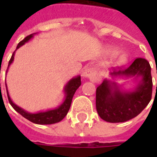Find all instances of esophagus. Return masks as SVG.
Here are the masks:
<instances>
[{"mask_svg":"<svg viewBox=\"0 0 157 157\" xmlns=\"http://www.w3.org/2000/svg\"><path fill=\"white\" fill-rule=\"evenodd\" d=\"M83 76L85 78H89L91 81H97L100 78V72L97 66H90L85 70L83 72Z\"/></svg>","mask_w":157,"mask_h":157,"instance_id":"1","label":"esophagus"}]
</instances>
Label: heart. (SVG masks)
I'll return each instance as SVG.
<instances>
[{"label":"heart","instance_id":"obj_1","mask_svg":"<svg viewBox=\"0 0 157 157\" xmlns=\"http://www.w3.org/2000/svg\"><path fill=\"white\" fill-rule=\"evenodd\" d=\"M128 61V57L125 53H121L118 57V62L119 63H125Z\"/></svg>","mask_w":157,"mask_h":157}]
</instances>
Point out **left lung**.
Masks as SVG:
<instances>
[{"mask_svg":"<svg viewBox=\"0 0 157 157\" xmlns=\"http://www.w3.org/2000/svg\"><path fill=\"white\" fill-rule=\"evenodd\" d=\"M96 90V109L100 117L111 123L125 122L136 117L148 105L152 95V77L149 63L136 58L126 70L110 72ZM132 78L135 86L125 88L114 80ZM157 90V85H156Z\"/></svg>","mask_w":157,"mask_h":157,"instance_id":"obj_1","label":"left lung"}]
</instances>
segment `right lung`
I'll list each match as a JSON object with an SVG mask.
<instances>
[{"label":"right lung","mask_w":157,"mask_h":157,"mask_svg":"<svg viewBox=\"0 0 157 157\" xmlns=\"http://www.w3.org/2000/svg\"><path fill=\"white\" fill-rule=\"evenodd\" d=\"M36 34L37 33L31 34V35L26 36L21 42H20L18 44V45L16 47V50L19 49L22 45H24L29 41H30L34 37V36L36 35ZM15 54V52H14L12 57L9 60L8 70H9L10 64L13 63V61H14ZM8 70H7V71H8ZM5 85H6V89H7V94H8L9 103H10V105H12V107L15 109V111L19 113L21 116L26 118L27 120H29V121H31L33 123L40 124V125H49V124L57 123V122L61 121L63 118L66 116L67 113L69 111L71 104V100H72V98H73V95L77 91V89L79 87L80 85H81V78H80V76L78 75L74 77V78H71L69 81L66 83V85L63 87L64 99H63V101L62 102L61 105H59L54 109H49V110H46V111H40L36 112V113H29V112L24 110L23 108H21L20 106H18L17 105H15L11 100L10 96H9L6 82H5Z\"/></svg>","instance_id":"right-lung-1"}]
</instances>
